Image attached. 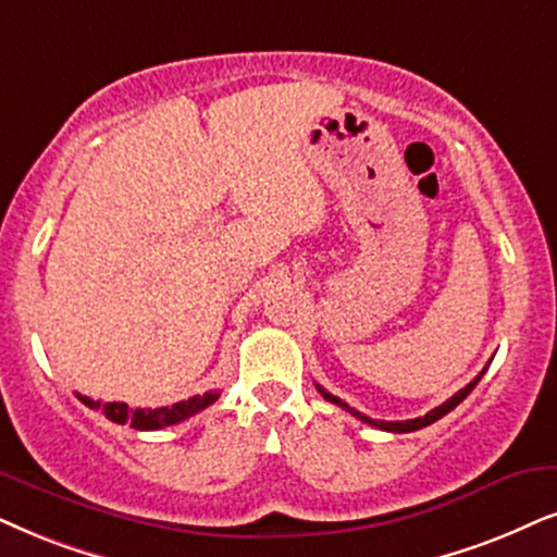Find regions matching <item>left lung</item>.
<instances>
[{"label": "left lung", "mask_w": 557, "mask_h": 557, "mask_svg": "<svg viewBox=\"0 0 557 557\" xmlns=\"http://www.w3.org/2000/svg\"><path fill=\"white\" fill-rule=\"evenodd\" d=\"M483 372H485V370H483ZM483 372H481V375H475L473 380H470V383L466 385V388H462V391H457L453 398H447V400H445V404H442V406H436V408H432V411H429V413H424V417H417V419H406V421H375V419L364 417V413H360V411H355V408H349L347 404H344V400H342V398L331 396V393H329V391H323V388H321V385H315V388H319V393H321V396H323V398H326V400H331V404L342 406V408H344V411H349V413H351V417H357V419H360V421H364V424H370V426H375V429H383V432H396V434H404V432H417V429H424V426H429V424H434V421H436V419H442V417H445V413H449V411H453V408H455L457 404H462V400H466V398H468V393H470V391H473V388H475V385H478V380H481V377H483Z\"/></svg>", "instance_id": "obj_1"}]
</instances>
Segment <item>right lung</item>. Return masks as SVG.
Instances as JSON below:
<instances>
[{
	"instance_id": "right-lung-1",
	"label": "right lung",
	"mask_w": 557,
	"mask_h": 557,
	"mask_svg": "<svg viewBox=\"0 0 557 557\" xmlns=\"http://www.w3.org/2000/svg\"><path fill=\"white\" fill-rule=\"evenodd\" d=\"M76 398H79L84 406L102 411V417L115 421V424H131L133 429H140V432H153V429L180 424V421L195 417L197 411L215 404L218 393H202V396H193L187 400H180V404L161 408H131L128 404H117V400L115 404H102V400H91L87 396H79V393H76Z\"/></svg>"
}]
</instances>
